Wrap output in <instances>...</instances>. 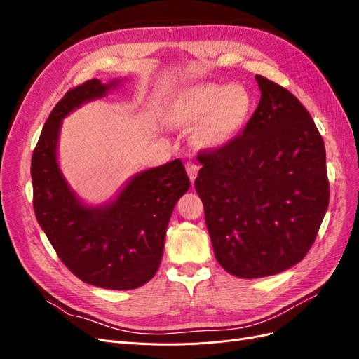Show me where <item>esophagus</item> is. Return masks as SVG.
Returning <instances> with one entry per match:
<instances>
[{"label":"esophagus","instance_id":"34e87169","mask_svg":"<svg viewBox=\"0 0 359 359\" xmlns=\"http://www.w3.org/2000/svg\"><path fill=\"white\" fill-rule=\"evenodd\" d=\"M186 170H187V173H189V178H190V181L193 182L194 180H196V177H198L199 165H198L196 161H191V160H189V161L186 163Z\"/></svg>","mask_w":359,"mask_h":359}]
</instances>
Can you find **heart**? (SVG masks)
I'll list each match as a JSON object with an SVG mask.
<instances>
[{"mask_svg": "<svg viewBox=\"0 0 359 359\" xmlns=\"http://www.w3.org/2000/svg\"><path fill=\"white\" fill-rule=\"evenodd\" d=\"M253 111V97L244 85L198 83L180 91L168 107L173 127L198 123L194 144L202 148L226 145L241 132Z\"/></svg>", "mask_w": 359, "mask_h": 359, "instance_id": "b5f03b06", "label": "heart"}]
</instances>
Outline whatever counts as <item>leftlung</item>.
<instances>
[{"mask_svg":"<svg viewBox=\"0 0 359 359\" xmlns=\"http://www.w3.org/2000/svg\"><path fill=\"white\" fill-rule=\"evenodd\" d=\"M256 81L260 100L243 135L201 151L194 180L215 259L241 278L301 262L330 203L325 144L310 114L281 85Z\"/></svg>","mask_w":359,"mask_h":359,"instance_id":"left-lung-1","label":"left lung"}]
</instances>
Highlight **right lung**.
<instances>
[{"mask_svg":"<svg viewBox=\"0 0 359 359\" xmlns=\"http://www.w3.org/2000/svg\"><path fill=\"white\" fill-rule=\"evenodd\" d=\"M116 85L86 81L53 107L31 158L32 205L49 243L76 277L97 287L128 290L157 273L173 206L190 180L177 158L137 173L111 203L86 206L78 199L57 161L61 121Z\"/></svg>","mask_w":359,"mask_h":359,"instance_id":"add662e5","label":"right lung"}]
</instances>
